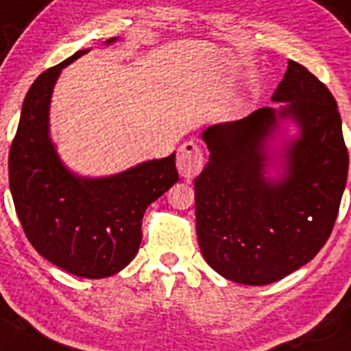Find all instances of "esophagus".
Instances as JSON below:
<instances>
[{
  "label": "esophagus",
  "mask_w": 351,
  "mask_h": 351,
  "mask_svg": "<svg viewBox=\"0 0 351 351\" xmlns=\"http://www.w3.org/2000/svg\"><path fill=\"white\" fill-rule=\"evenodd\" d=\"M176 168L183 178H194L204 168V154L197 145V142H185L178 150Z\"/></svg>",
  "instance_id": "34e87169"
}]
</instances>
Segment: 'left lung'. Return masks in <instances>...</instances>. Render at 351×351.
I'll list each match as a JSON object with an SVG mask.
<instances>
[{"instance_id": "8db88e82", "label": "left lung", "mask_w": 351, "mask_h": 351, "mask_svg": "<svg viewBox=\"0 0 351 351\" xmlns=\"http://www.w3.org/2000/svg\"><path fill=\"white\" fill-rule=\"evenodd\" d=\"M274 101L244 119L202 133L209 162L195 178V220L202 256L225 279L267 286L308 263L338 218L348 176V149L332 93L289 60ZM279 117L302 136L288 146L287 176L264 178L266 147Z\"/></svg>"}]
</instances>
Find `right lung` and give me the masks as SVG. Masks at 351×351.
<instances>
[{
    "mask_svg": "<svg viewBox=\"0 0 351 351\" xmlns=\"http://www.w3.org/2000/svg\"><path fill=\"white\" fill-rule=\"evenodd\" d=\"M86 51L39 74L29 88L10 147L8 178L32 247L69 274L104 279L135 258L143 213L178 182V171L175 154L98 180L74 176L62 165L48 135L51 91L62 69Z\"/></svg>",
    "mask_w": 351,
    "mask_h": 351,
    "instance_id": "obj_1",
    "label": "right lung"
}]
</instances>
